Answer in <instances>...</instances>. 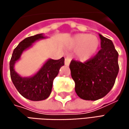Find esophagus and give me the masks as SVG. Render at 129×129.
<instances>
[{
	"mask_svg": "<svg viewBox=\"0 0 129 129\" xmlns=\"http://www.w3.org/2000/svg\"><path fill=\"white\" fill-rule=\"evenodd\" d=\"M70 62H71V58H70V57L67 56L65 58V65L66 66H69V65L70 64Z\"/></svg>",
	"mask_w": 129,
	"mask_h": 129,
	"instance_id": "34e87169",
	"label": "esophagus"
}]
</instances>
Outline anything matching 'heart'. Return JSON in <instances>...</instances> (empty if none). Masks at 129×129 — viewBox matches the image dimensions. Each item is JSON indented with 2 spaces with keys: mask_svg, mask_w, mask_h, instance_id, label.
I'll list each match as a JSON object with an SVG mask.
<instances>
[{
  "mask_svg": "<svg viewBox=\"0 0 129 129\" xmlns=\"http://www.w3.org/2000/svg\"><path fill=\"white\" fill-rule=\"evenodd\" d=\"M99 46V37L87 34H78L70 42V48L76 50L77 57L83 62L92 58L98 51Z\"/></svg>",
  "mask_w": 129,
  "mask_h": 129,
  "instance_id": "b5f03b06",
  "label": "heart"
}]
</instances>
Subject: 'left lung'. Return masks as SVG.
<instances>
[{
    "mask_svg": "<svg viewBox=\"0 0 129 129\" xmlns=\"http://www.w3.org/2000/svg\"><path fill=\"white\" fill-rule=\"evenodd\" d=\"M101 50L86 63L72 60L69 68L75 90L82 99L95 101L105 96L114 85L119 72L118 52L111 39L99 34Z\"/></svg>",
    "mask_w": 129,
    "mask_h": 129,
    "instance_id": "obj_1",
    "label": "left lung"
}]
</instances>
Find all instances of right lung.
<instances>
[{"label":"right lung","instance_id":"obj_1","mask_svg":"<svg viewBox=\"0 0 129 129\" xmlns=\"http://www.w3.org/2000/svg\"><path fill=\"white\" fill-rule=\"evenodd\" d=\"M45 38L47 37L43 34H39L22 40L14 49L10 62V76L14 86L23 97L31 101L45 100L50 95L53 81L58 75L60 67L64 65V57L60 60L48 59L37 73L30 77L21 76L14 67L24 51L32 47L37 41Z\"/></svg>","mask_w":129,"mask_h":129}]
</instances>
